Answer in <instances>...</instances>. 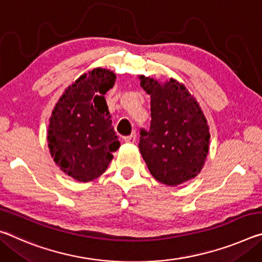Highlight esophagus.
Returning <instances> with one entry per match:
<instances>
[{
    "instance_id": "esophagus-1",
    "label": "esophagus",
    "mask_w": 262,
    "mask_h": 262,
    "mask_svg": "<svg viewBox=\"0 0 262 262\" xmlns=\"http://www.w3.org/2000/svg\"><path fill=\"white\" fill-rule=\"evenodd\" d=\"M124 142H127V143H135L136 142V134H135V132L132 133L130 135L126 136V138H124Z\"/></svg>"
}]
</instances>
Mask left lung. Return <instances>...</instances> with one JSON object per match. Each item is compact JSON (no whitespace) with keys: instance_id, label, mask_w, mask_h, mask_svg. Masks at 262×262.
<instances>
[{"instance_id":"obj_1","label":"left lung","mask_w":262,"mask_h":262,"mask_svg":"<svg viewBox=\"0 0 262 262\" xmlns=\"http://www.w3.org/2000/svg\"><path fill=\"white\" fill-rule=\"evenodd\" d=\"M150 95L149 130H140L139 148L155 180L170 186L196 177L209 152L210 133L201 107L185 87L173 79L162 86L141 76Z\"/></svg>"}]
</instances>
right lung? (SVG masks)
Segmentation results:
<instances>
[{
  "instance_id": "add662e5",
  "label": "right lung",
  "mask_w": 262,
  "mask_h": 262,
  "mask_svg": "<svg viewBox=\"0 0 262 262\" xmlns=\"http://www.w3.org/2000/svg\"><path fill=\"white\" fill-rule=\"evenodd\" d=\"M115 74L105 69L78 78L65 91L50 119L48 142L53 161L66 175L90 182L102 175L120 141L103 95Z\"/></svg>"
}]
</instances>
